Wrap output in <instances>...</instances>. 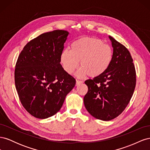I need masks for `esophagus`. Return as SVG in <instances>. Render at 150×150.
Masks as SVG:
<instances>
[{
    "label": "esophagus",
    "mask_w": 150,
    "mask_h": 150,
    "mask_svg": "<svg viewBox=\"0 0 150 150\" xmlns=\"http://www.w3.org/2000/svg\"><path fill=\"white\" fill-rule=\"evenodd\" d=\"M83 82L82 81H79V80H76V86H79L80 84H82Z\"/></svg>",
    "instance_id": "1"
}]
</instances>
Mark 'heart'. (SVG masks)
Listing matches in <instances>:
<instances>
[{
  "mask_svg": "<svg viewBox=\"0 0 150 150\" xmlns=\"http://www.w3.org/2000/svg\"><path fill=\"white\" fill-rule=\"evenodd\" d=\"M112 56V48L101 40L83 38L71 44V51L63 50L60 61L67 74H72L78 68L80 61L81 67L77 72V76L83 78L89 74L91 77H97L108 69Z\"/></svg>",
  "mask_w": 150,
  "mask_h": 150,
  "instance_id": "1",
  "label": "heart"
}]
</instances>
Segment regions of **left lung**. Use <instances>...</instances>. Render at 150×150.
I'll return each mask as SVG.
<instances>
[{
	"label": "left lung",
	"mask_w": 150,
	"mask_h": 150,
	"mask_svg": "<svg viewBox=\"0 0 150 150\" xmlns=\"http://www.w3.org/2000/svg\"><path fill=\"white\" fill-rule=\"evenodd\" d=\"M113 48L111 64L100 76L88 79V93L84 97L86 110L94 117L110 121L118 116L128 105L136 86L133 59L123 45L109 36Z\"/></svg>",
	"instance_id": "8db88e82"
}]
</instances>
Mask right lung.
<instances>
[{
  "label": "right lung",
  "instance_id": "right-lung-1",
  "mask_svg": "<svg viewBox=\"0 0 150 150\" xmlns=\"http://www.w3.org/2000/svg\"><path fill=\"white\" fill-rule=\"evenodd\" d=\"M69 33L56 30L27 44L18 57L15 84L20 101L35 117L46 119L59 111L76 80L61 64Z\"/></svg>",
  "mask_w": 150,
  "mask_h": 150
}]
</instances>
